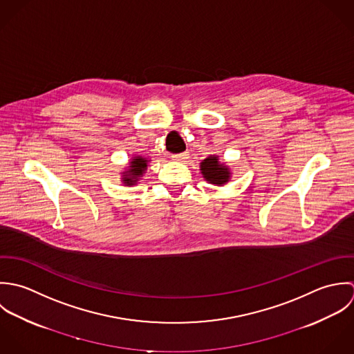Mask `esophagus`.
Here are the masks:
<instances>
[{
    "instance_id": "obj_1",
    "label": "esophagus",
    "mask_w": 354,
    "mask_h": 354,
    "mask_svg": "<svg viewBox=\"0 0 354 354\" xmlns=\"http://www.w3.org/2000/svg\"><path fill=\"white\" fill-rule=\"evenodd\" d=\"M187 156H189V153H187V151H183V153L172 154L171 157H172V160H174V161H183V160H186V158H187Z\"/></svg>"
}]
</instances>
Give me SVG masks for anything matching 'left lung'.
I'll use <instances>...</instances> for the list:
<instances>
[{
	"instance_id": "1",
	"label": "left lung",
	"mask_w": 354,
	"mask_h": 354,
	"mask_svg": "<svg viewBox=\"0 0 354 354\" xmlns=\"http://www.w3.org/2000/svg\"><path fill=\"white\" fill-rule=\"evenodd\" d=\"M201 172L208 182H211L213 185H217V186L224 185L230 179L228 168L223 164H218V158L214 156L205 158L201 162Z\"/></svg>"
}]
</instances>
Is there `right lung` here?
Here are the masks:
<instances>
[{"instance_id":"1","label":"right lung","mask_w":354,"mask_h":354,"mask_svg":"<svg viewBox=\"0 0 354 354\" xmlns=\"http://www.w3.org/2000/svg\"><path fill=\"white\" fill-rule=\"evenodd\" d=\"M146 162H147V160H145V158H142V157H136V158L131 161L130 169L126 172V175H124V178H123L124 183H127V185H134V183L140 179V176H142L143 171L146 169V167H147Z\"/></svg>"}]
</instances>
